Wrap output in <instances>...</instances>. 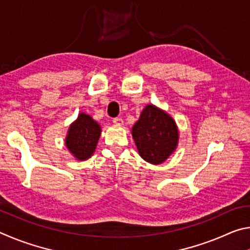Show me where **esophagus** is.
Returning <instances> with one entry per match:
<instances>
[{
	"instance_id": "34e87169",
	"label": "esophagus",
	"mask_w": 250,
	"mask_h": 250,
	"mask_svg": "<svg viewBox=\"0 0 250 250\" xmlns=\"http://www.w3.org/2000/svg\"><path fill=\"white\" fill-rule=\"evenodd\" d=\"M112 122L116 125H124V120H122L121 118H115V119L112 120Z\"/></svg>"
}]
</instances>
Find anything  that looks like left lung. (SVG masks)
I'll list each match as a JSON object with an SVG mask.
<instances>
[{
  "instance_id": "left-lung-1",
  "label": "left lung",
  "mask_w": 250,
  "mask_h": 250,
  "mask_svg": "<svg viewBox=\"0 0 250 250\" xmlns=\"http://www.w3.org/2000/svg\"><path fill=\"white\" fill-rule=\"evenodd\" d=\"M132 137L143 160L161 164L176 149L179 131L175 121L166 111L147 104L133 125Z\"/></svg>"
}]
</instances>
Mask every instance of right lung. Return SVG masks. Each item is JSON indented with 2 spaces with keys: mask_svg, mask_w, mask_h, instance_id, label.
Instances as JSON below:
<instances>
[{
  "mask_svg": "<svg viewBox=\"0 0 250 250\" xmlns=\"http://www.w3.org/2000/svg\"><path fill=\"white\" fill-rule=\"evenodd\" d=\"M101 134V128L86 113H79L77 120L70 125L65 145L76 160L84 161L94 154Z\"/></svg>",
  "mask_w": 250,
  "mask_h": 250,
  "instance_id": "right-lung-1",
  "label": "right lung"
}]
</instances>
